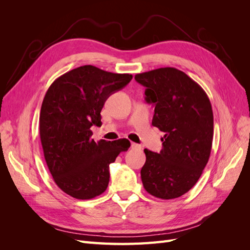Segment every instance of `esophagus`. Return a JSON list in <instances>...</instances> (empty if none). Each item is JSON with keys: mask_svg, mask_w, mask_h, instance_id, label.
<instances>
[{"mask_svg": "<svg viewBox=\"0 0 250 250\" xmlns=\"http://www.w3.org/2000/svg\"><path fill=\"white\" fill-rule=\"evenodd\" d=\"M131 148L133 150H141L142 146L139 145V144H137V143H131Z\"/></svg>", "mask_w": 250, "mask_h": 250, "instance_id": "1", "label": "esophagus"}]
</instances>
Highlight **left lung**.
I'll return each mask as SVG.
<instances>
[{
  "mask_svg": "<svg viewBox=\"0 0 250 250\" xmlns=\"http://www.w3.org/2000/svg\"><path fill=\"white\" fill-rule=\"evenodd\" d=\"M134 78L146 86V101L155 105L152 125L165 132L160 153L144 150L143 186L154 197L178 198L197 183L208 162L214 135L209 99L197 82L175 67Z\"/></svg>",
  "mask_w": 250,
  "mask_h": 250,
  "instance_id": "8db88e82",
  "label": "left lung"
}]
</instances>
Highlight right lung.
I'll return each mask as SVG.
<instances>
[{
	"label": "right lung",
	"instance_id": "1",
	"mask_svg": "<svg viewBox=\"0 0 250 250\" xmlns=\"http://www.w3.org/2000/svg\"><path fill=\"white\" fill-rule=\"evenodd\" d=\"M132 75L83 65L62 75L48 88L40 115L44 160L60 190L76 199L101 195L109 183V165L130 142H95L90 127L101 126L107 98L130 82Z\"/></svg>",
	"mask_w": 250,
	"mask_h": 250
}]
</instances>
